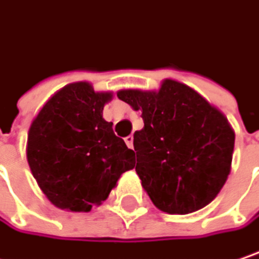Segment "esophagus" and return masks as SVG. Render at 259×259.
<instances>
[{"mask_svg":"<svg viewBox=\"0 0 259 259\" xmlns=\"http://www.w3.org/2000/svg\"><path fill=\"white\" fill-rule=\"evenodd\" d=\"M124 142H126V145L129 146L130 149H133V136L132 135L127 136V138H124Z\"/></svg>","mask_w":259,"mask_h":259,"instance_id":"obj_1","label":"esophagus"}]
</instances>
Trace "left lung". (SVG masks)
<instances>
[{
    "instance_id": "1",
    "label": "left lung",
    "mask_w": 259,
    "mask_h": 259,
    "mask_svg": "<svg viewBox=\"0 0 259 259\" xmlns=\"http://www.w3.org/2000/svg\"><path fill=\"white\" fill-rule=\"evenodd\" d=\"M117 97L142 111L135 132L136 173L154 205L189 214L208 205L230 173L235 132L198 92L164 80L158 92L120 91Z\"/></svg>"
}]
</instances>
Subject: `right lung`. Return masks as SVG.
<instances>
[{"instance_id":"1","label":"right lung","mask_w":259,"mask_h":259,"mask_svg":"<svg viewBox=\"0 0 259 259\" xmlns=\"http://www.w3.org/2000/svg\"><path fill=\"white\" fill-rule=\"evenodd\" d=\"M111 94L86 82L58 91L33 120L27 136V162L39 188L61 209L88 212L110 195L135 152L102 118Z\"/></svg>"}]
</instances>
